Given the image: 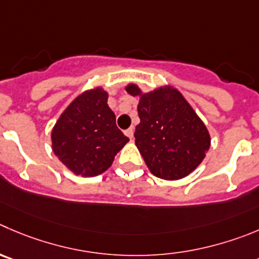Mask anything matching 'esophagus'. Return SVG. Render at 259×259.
Returning <instances> with one entry per match:
<instances>
[{
	"instance_id": "1",
	"label": "esophagus",
	"mask_w": 259,
	"mask_h": 259,
	"mask_svg": "<svg viewBox=\"0 0 259 259\" xmlns=\"http://www.w3.org/2000/svg\"><path fill=\"white\" fill-rule=\"evenodd\" d=\"M124 134H125V136L127 137H130V139H134V128H128V130H125L124 131Z\"/></svg>"
}]
</instances>
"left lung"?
<instances>
[{
	"mask_svg": "<svg viewBox=\"0 0 259 259\" xmlns=\"http://www.w3.org/2000/svg\"><path fill=\"white\" fill-rule=\"evenodd\" d=\"M125 91L140 98L135 142L149 170L165 181L191 174L205 159L211 144L207 128L193 108L171 86L142 93L130 83Z\"/></svg>",
	"mask_w": 259,
	"mask_h": 259,
	"instance_id": "obj_1",
	"label": "left lung"
}]
</instances>
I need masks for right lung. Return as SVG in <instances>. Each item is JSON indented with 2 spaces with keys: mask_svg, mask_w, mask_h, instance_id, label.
Here are the masks:
<instances>
[{
  "mask_svg": "<svg viewBox=\"0 0 259 259\" xmlns=\"http://www.w3.org/2000/svg\"><path fill=\"white\" fill-rule=\"evenodd\" d=\"M107 102L108 93L102 88L83 91L52 130L54 155L76 176L104 173L130 141L115 124V115Z\"/></svg>",
  "mask_w": 259,
  "mask_h": 259,
  "instance_id": "add662e5",
  "label": "right lung"
}]
</instances>
